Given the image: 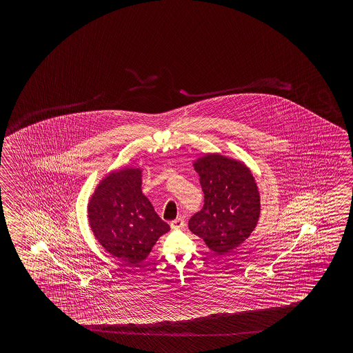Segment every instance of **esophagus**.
<instances>
[{"label": "esophagus", "mask_w": 353, "mask_h": 353, "mask_svg": "<svg viewBox=\"0 0 353 353\" xmlns=\"http://www.w3.org/2000/svg\"><path fill=\"white\" fill-rule=\"evenodd\" d=\"M170 225H172L173 230H180L181 227L185 225V222H184L183 218H176V219H174V221L170 222Z\"/></svg>", "instance_id": "esophagus-1"}]
</instances>
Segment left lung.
<instances>
[{"label": "left lung", "mask_w": 353, "mask_h": 353, "mask_svg": "<svg viewBox=\"0 0 353 353\" xmlns=\"http://www.w3.org/2000/svg\"><path fill=\"white\" fill-rule=\"evenodd\" d=\"M204 193V205L188 227L217 255L230 254L255 230L260 194L248 166L219 154L194 163Z\"/></svg>", "instance_id": "left-lung-1"}]
</instances>
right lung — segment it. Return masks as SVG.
<instances>
[{
  "mask_svg": "<svg viewBox=\"0 0 353 353\" xmlns=\"http://www.w3.org/2000/svg\"><path fill=\"white\" fill-rule=\"evenodd\" d=\"M98 242L121 261L145 260L160 236L170 230L141 192V170L112 172L98 184L88 204Z\"/></svg>",
  "mask_w": 353,
  "mask_h": 353,
  "instance_id": "obj_1",
  "label": "right lung"
}]
</instances>
